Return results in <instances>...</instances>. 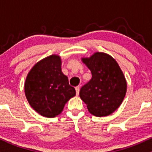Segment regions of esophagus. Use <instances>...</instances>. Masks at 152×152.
<instances>
[{
  "instance_id": "34e87169",
  "label": "esophagus",
  "mask_w": 152,
  "mask_h": 152,
  "mask_svg": "<svg viewBox=\"0 0 152 152\" xmlns=\"http://www.w3.org/2000/svg\"><path fill=\"white\" fill-rule=\"evenodd\" d=\"M76 88V95H78V94H79V91H80V87L79 86H76V88Z\"/></svg>"
}]
</instances>
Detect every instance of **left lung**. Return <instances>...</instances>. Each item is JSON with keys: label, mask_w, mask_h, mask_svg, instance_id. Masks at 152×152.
<instances>
[{"label": "left lung", "mask_w": 152, "mask_h": 152, "mask_svg": "<svg viewBox=\"0 0 152 152\" xmlns=\"http://www.w3.org/2000/svg\"><path fill=\"white\" fill-rule=\"evenodd\" d=\"M81 61L92 78L81 87L80 98L91 114L109 116L119 107L126 95L127 83L123 71L112 56L103 52H96Z\"/></svg>", "instance_id": "8db88e82"}]
</instances>
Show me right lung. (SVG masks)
Segmentation results:
<instances>
[{"label":"right lung","instance_id":"1","mask_svg":"<svg viewBox=\"0 0 152 152\" xmlns=\"http://www.w3.org/2000/svg\"><path fill=\"white\" fill-rule=\"evenodd\" d=\"M61 64V57L53 54L36 63L26 76V99L31 107L44 117L58 116L76 95L75 88L63 74Z\"/></svg>","mask_w":152,"mask_h":152}]
</instances>
